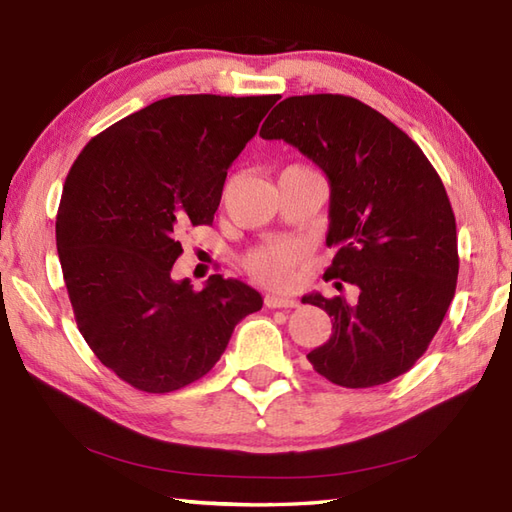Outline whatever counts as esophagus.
I'll use <instances>...</instances> for the list:
<instances>
[{
    "mask_svg": "<svg viewBox=\"0 0 512 512\" xmlns=\"http://www.w3.org/2000/svg\"><path fill=\"white\" fill-rule=\"evenodd\" d=\"M265 304L269 309H295L298 302L293 298H285V295H265Z\"/></svg>",
    "mask_w": 512,
    "mask_h": 512,
    "instance_id": "34e87169",
    "label": "esophagus"
}]
</instances>
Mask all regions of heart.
<instances>
[{
	"label": "heart",
	"instance_id": "obj_1",
	"mask_svg": "<svg viewBox=\"0 0 512 512\" xmlns=\"http://www.w3.org/2000/svg\"><path fill=\"white\" fill-rule=\"evenodd\" d=\"M304 256V249L295 241H271L252 249L243 260L245 269L258 282L267 287H285L291 280V271L298 265V260Z\"/></svg>",
	"mask_w": 512,
	"mask_h": 512
}]
</instances>
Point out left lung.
Returning <instances> with one entry per match:
<instances>
[{"mask_svg":"<svg viewBox=\"0 0 512 512\" xmlns=\"http://www.w3.org/2000/svg\"><path fill=\"white\" fill-rule=\"evenodd\" d=\"M260 138L285 140L326 173V245L337 252L324 278L359 293L304 295L333 322L306 359L342 388L396 379L423 357L456 293V217L436 168L410 135L342 94L285 98Z\"/></svg>","mask_w":512,"mask_h":512,"instance_id":"left-lung-1","label":"left lung"}]
</instances>
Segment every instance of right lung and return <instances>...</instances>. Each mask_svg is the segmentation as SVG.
Wrapping results in <instances>:
<instances>
[{"instance_id":"add662e5","label":"right lung","mask_w":512,"mask_h":512,"mask_svg":"<svg viewBox=\"0 0 512 512\" xmlns=\"http://www.w3.org/2000/svg\"><path fill=\"white\" fill-rule=\"evenodd\" d=\"M278 96L190 94L153 102L76 157L56 249L78 331L135 390L166 394L212 370L263 298L241 280H175L179 234L210 225L227 168Z\"/></svg>"}]
</instances>
